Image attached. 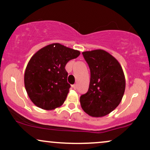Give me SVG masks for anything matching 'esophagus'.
<instances>
[{"label": "esophagus", "instance_id": "1", "mask_svg": "<svg viewBox=\"0 0 150 150\" xmlns=\"http://www.w3.org/2000/svg\"><path fill=\"white\" fill-rule=\"evenodd\" d=\"M72 87H73V88L74 89H77V85H72Z\"/></svg>", "mask_w": 150, "mask_h": 150}]
</instances>
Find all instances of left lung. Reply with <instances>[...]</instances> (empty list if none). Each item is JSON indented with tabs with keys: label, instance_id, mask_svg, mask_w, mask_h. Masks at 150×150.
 <instances>
[{
	"label": "left lung",
	"instance_id": "1",
	"mask_svg": "<svg viewBox=\"0 0 150 150\" xmlns=\"http://www.w3.org/2000/svg\"><path fill=\"white\" fill-rule=\"evenodd\" d=\"M90 69L89 89L80 98L83 111L92 117L106 116L119 105L125 88L119 62L102 49L82 52Z\"/></svg>",
	"mask_w": 150,
	"mask_h": 150
}]
</instances>
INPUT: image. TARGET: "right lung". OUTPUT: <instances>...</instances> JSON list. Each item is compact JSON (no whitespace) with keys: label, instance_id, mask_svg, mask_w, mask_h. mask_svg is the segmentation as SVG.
I'll list each match as a JSON object with an SVG mask.
<instances>
[{"label":"right lung","instance_id":"right-lung-1","mask_svg":"<svg viewBox=\"0 0 150 150\" xmlns=\"http://www.w3.org/2000/svg\"><path fill=\"white\" fill-rule=\"evenodd\" d=\"M80 54L77 50L54 43L32 56L26 68L24 81L27 94L36 106L53 110L64 103L70 87L65 65Z\"/></svg>","mask_w":150,"mask_h":150}]
</instances>
